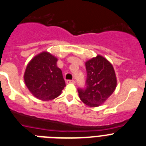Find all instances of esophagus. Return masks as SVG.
<instances>
[{"mask_svg":"<svg viewBox=\"0 0 146 146\" xmlns=\"http://www.w3.org/2000/svg\"><path fill=\"white\" fill-rule=\"evenodd\" d=\"M67 84H75L76 83V81H74V80H68V81H66Z\"/></svg>","mask_w":146,"mask_h":146,"instance_id":"esophagus-1","label":"esophagus"}]
</instances>
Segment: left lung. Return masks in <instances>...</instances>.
Here are the masks:
<instances>
[{"label":"left lung","mask_w":146,"mask_h":146,"mask_svg":"<svg viewBox=\"0 0 146 146\" xmlns=\"http://www.w3.org/2000/svg\"><path fill=\"white\" fill-rule=\"evenodd\" d=\"M86 69V88L78 89V95L84 104L98 107L103 104L115 91L117 80L111 63L101 55L85 62Z\"/></svg>","instance_id":"8db88e82"}]
</instances>
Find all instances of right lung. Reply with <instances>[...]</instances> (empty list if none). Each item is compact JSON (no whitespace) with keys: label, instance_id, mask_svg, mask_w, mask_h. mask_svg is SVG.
<instances>
[{"label":"right lung","instance_id":"add662e5","mask_svg":"<svg viewBox=\"0 0 146 146\" xmlns=\"http://www.w3.org/2000/svg\"><path fill=\"white\" fill-rule=\"evenodd\" d=\"M57 58L49 52L38 54L30 61L24 75L29 91L40 100H52L60 95L65 86Z\"/></svg>","mask_w":146,"mask_h":146}]
</instances>
